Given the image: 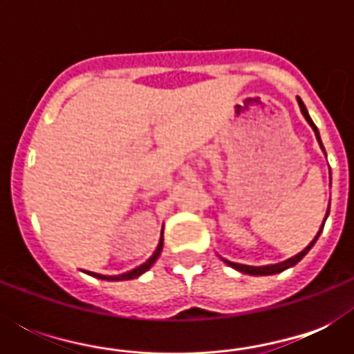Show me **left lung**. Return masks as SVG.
<instances>
[{"mask_svg": "<svg viewBox=\"0 0 354 354\" xmlns=\"http://www.w3.org/2000/svg\"><path fill=\"white\" fill-rule=\"evenodd\" d=\"M297 102H299V108H301V113H303V115H305V119H307V121H308V124H310V127H313L314 133H316V138H318L319 145H322V139H319L318 128H316V124H314L313 119H310V115H308L307 108H305V104H303L301 99H297ZM322 149H324V145H322ZM327 215H329V211H327ZM322 230H324V226H322ZM322 230H319V232H318V235H316V239H314V241L310 242V244H308V246L305 248V250H303L301 253H297L296 257L288 259V261H285V263H279V264H270V266H246V264L232 263V261H226V259H224V261H226V263L230 264V266H232V268H235V270H239V272H242V274H250V275H270V274H279V272H283V270L290 268V266H294V264L299 263V261H301V259L305 257V255H307L308 250H310V248L314 246V242L318 241V236H319V233H322Z\"/></svg>", "mask_w": 354, "mask_h": 354, "instance_id": "left-lung-1", "label": "left lung"}]
</instances>
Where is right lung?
<instances>
[{
	"instance_id": "right-lung-1",
	"label": "right lung",
	"mask_w": 354,
	"mask_h": 354,
	"mask_svg": "<svg viewBox=\"0 0 354 354\" xmlns=\"http://www.w3.org/2000/svg\"><path fill=\"white\" fill-rule=\"evenodd\" d=\"M161 248H163V239L160 241V244H158V248H156V252L152 253V257L147 261V263H143L141 266H138V268L130 270V272H127V274L122 275H101V274H93V272H90V275H93V277H99V279H108V281H124V279H133V277H138V275H141L143 272H147V270L152 266V264L156 263V259L160 257L161 253Z\"/></svg>"
}]
</instances>
